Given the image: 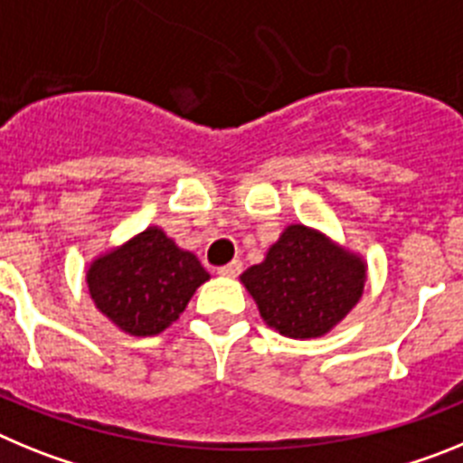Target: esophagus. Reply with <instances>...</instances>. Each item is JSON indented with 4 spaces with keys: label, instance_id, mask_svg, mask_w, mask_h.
Returning <instances> with one entry per match:
<instances>
[{
    "label": "esophagus",
    "instance_id": "esophagus-1",
    "mask_svg": "<svg viewBox=\"0 0 463 463\" xmlns=\"http://www.w3.org/2000/svg\"><path fill=\"white\" fill-rule=\"evenodd\" d=\"M241 271H243V261H241V260L229 261V264H224V267L218 269L220 276H227V278H236Z\"/></svg>",
    "mask_w": 463,
    "mask_h": 463
}]
</instances>
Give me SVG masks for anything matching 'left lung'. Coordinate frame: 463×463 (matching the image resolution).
Instances as JSON below:
<instances>
[{"instance_id": "left-lung-1", "label": "left lung", "mask_w": 463, "mask_h": 463, "mask_svg": "<svg viewBox=\"0 0 463 463\" xmlns=\"http://www.w3.org/2000/svg\"><path fill=\"white\" fill-rule=\"evenodd\" d=\"M364 280L362 257L304 224L285 229L267 260L241 276L264 322L289 338L325 336L357 306Z\"/></svg>"}]
</instances>
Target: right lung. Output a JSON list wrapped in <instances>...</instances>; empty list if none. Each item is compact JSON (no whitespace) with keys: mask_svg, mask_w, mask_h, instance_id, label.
<instances>
[{"mask_svg":"<svg viewBox=\"0 0 463 463\" xmlns=\"http://www.w3.org/2000/svg\"><path fill=\"white\" fill-rule=\"evenodd\" d=\"M208 271L157 227L97 257L88 269L94 306L132 336H155L185 310Z\"/></svg>","mask_w":463,"mask_h":463,"instance_id":"add662e5","label":"right lung"}]
</instances>
